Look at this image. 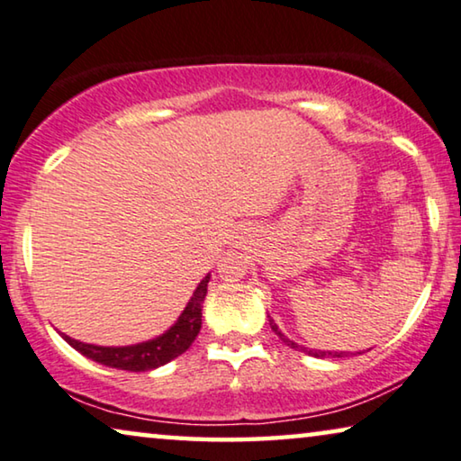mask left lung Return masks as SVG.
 I'll return each instance as SVG.
<instances>
[{
    "label": "left lung",
    "mask_w": 461,
    "mask_h": 461,
    "mask_svg": "<svg viewBox=\"0 0 461 461\" xmlns=\"http://www.w3.org/2000/svg\"><path fill=\"white\" fill-rule=\"evenodd\" d=\"M269 325H271V329L275 331V335H277V338L285 343V346H290V348H294V349H302V352H308L311 356H317V358H325V356H331V358H343V356H346V352H321V349H308V348H300L296 341H292V339H287L284 333L279 331V327L275 325V321L273 319H269Z\"/></svg>",
    "instance_id": "obj_1"
}]
</instances>
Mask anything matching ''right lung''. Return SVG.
<instances>
[{"instance_id":"add662e5","label":"right lung","mask_w":461,"mask_h":461,"mask_svg":"<svg viewBox=\"0 0 461 461\" xmlns=\"http://www.w3.org/2000/svg\"><path fill=\"white\" fill-rule=\"evenodd\" d=\"M211 275H207L188 300L186 308H184L180 317L171 325L167 331L161 333L159 338H153L142 343H134V346H95V343H85L78 339H72L70 335L61 333L70 346L80 352L86 358L103 364L109 368L130 370V373H144V370L159 368L169 360L177 358V356L186 352L196 339L198 331L203 325V302L207 296Z\"/></svg>"}]
</instances>
